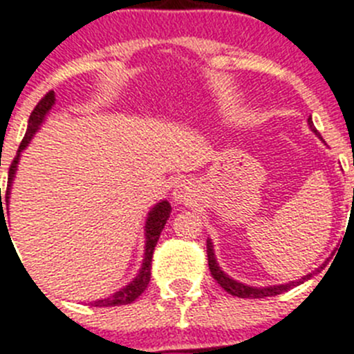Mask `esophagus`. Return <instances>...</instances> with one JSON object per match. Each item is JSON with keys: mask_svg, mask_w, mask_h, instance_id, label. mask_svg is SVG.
Wrapping results in <instances>:
<instances>
[{"mask_svg": "<svg viewBox=\"0 0 354 354\" xmlns=\"http://www.w3.org/2000/svg\"><path fill=\"white\" fill-rule=\"evenodd\" d=\"M173 197H174V201H178V203H187V201H189V197H190L189 187H187L185 183L178 185L176 190H174V194H173Z\"/></svg>", "mask_w": 354, "mask_h": 354, "instance_id": "esophagus-1", "label": "esophagus"}]
</instances>
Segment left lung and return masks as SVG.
I'll use <instances>...</instances> for the list:
<instances>
[{
    "instance_id": "8db88e82",
    "label": "left lung",
    "mask_w": 354,
    "mask_h": 354,
    "mask_svg": "<svg viewBox=\"0 0 354 354\" xmlns=\"http://www.w3.org/2000/svg\"><path fill=\"white\" fill-rule=\"evenodd\" d=\"M308 125H310L312 132L316 133V136H319V132L314 129V123H312L310 118H308ZM353 196H354V192H353ZM206 252H208V266H209V272H212L213 279H215L216 282L221 284V288L225 289L229 295L238 296V298H264V296L280 295V292L288 291V289H291L292 286L301 284L304 280L310 279V277H312V273H308V275L301 277L300 280H296V282H289V284L270 286V288H252V286L241 284V282H238V280H232L231 277L225 275V273L222 272L221 266H218V263H216V259H215V252H213V243L209 240H206Z\"/></svg>"
}]
</instances>
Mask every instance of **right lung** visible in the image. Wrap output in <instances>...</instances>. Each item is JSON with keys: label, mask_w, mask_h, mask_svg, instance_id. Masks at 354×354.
<instances>
[{"label": "right lung", "mask_w": 354, "mask_h": 354, "mask_svg": "<svg viewBox=\"0 0 354 354\" xmlns=\"http://www.w3.org/2000/svg\"><path fill=\"white\" fill-rule=\"evenodd\" d=\"M54 91H49L42 100L38 102L37 107L33 109V113L30 114V120H28V130H26V136L22 139L21 146L17 149V155H15L14 162H12L10 169H8V185H6V205L3 206L1 203V232L6 229V222H5V213L3 209H8V196H10V187H12V181H14L15 176V171H17V164H19V157H21L22 149H26V146L30 145V141L33 139L35 132L38 130V127L42 125L44 120H46L47 113L50 111V107L54 106ZM171 215V205L167 201H160L157 205L151 208V212L148 213V218H146V225H145V231H146V252H145V259H142V266L139 270L138 277L130 282L129 286L122 288L120 291L113 292L111 296L107 298H102V300L93 301L91 305L95 307H116V305H127V304H132L136 298L145 292V289L148 288L149 284V277H151V257H153V250L157 247V241L160 238V232L164 229L165 222L169 218ZM8 232V229H6ZM10 236V234H8Z\"/></svg>", "instance_id": "right-lung-1"}]
</instances>
